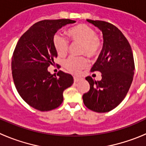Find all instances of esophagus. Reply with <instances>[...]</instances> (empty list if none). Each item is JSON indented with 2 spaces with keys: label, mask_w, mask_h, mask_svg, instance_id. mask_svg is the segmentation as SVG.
<instances>
[{
  "label": "esophagus",
  "mask_w": 146,
  "mask_h": 146,
  "mask_svg": "<svg viewBox=\"0 0 146 146\" xmlns=\"http://www.w3.org/2000/svg\"><path fill=\"white\" fill-rule=\"evenodd\" d=\"M80 80V77H74V82H78V81H79Z\"/></svg>",
  "instance_id": "obj_1"
}]
</instances>
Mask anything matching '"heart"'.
I'll list each match as a JSON object with an SVG mask.
<instances>
[{"label":"heart","mask_w":146,"mask_h":146,"mask_svg":"<svg viewBox=\"0 0 146 146\" xmlns=\"http://www.w3.org/2000/svg\"><path fill=\"white\" fill-rule=\"evenodd\" d=\"M68 33L72 42L82 44L81 55H88L91 58H95L101 53L103 46L102 40L91 26L82 23L70 28L68 31ZM52 43L58 55L64 56L68 52L69 41L61 33H57L54 35ZM88 65V59L84 56H69L63 62L64 68L73 74L79 73Z\"/></svg>","instance_id":"heart-1"}]
</instances>
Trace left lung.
Listing matches in <instances>:
<instances>
[{"label":"left lung","mask_w":146,"mask_h":146,"mask_svg":"<svg viewBox=\"0 0 146 146\" xmlns=\"http://www.w3.org/2000/svg\"><path fill=\"white\" fill-rule=\"evenodd\" d=\"M103 33L102 50L91 72H100L102 80L86 77L90 90L83 94L84 104L96 113H106L116 108L128 93L135 73V62L129 43L114 25L102 20H87Z\"/></svg>","instance_id":"8db88e82"}]
</instances>
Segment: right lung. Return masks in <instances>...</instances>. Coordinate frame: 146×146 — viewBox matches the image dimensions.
<instances>
[{
    "label": "right lung",
    "mask_w": 146,
    "mask_h": 146,
    "mask_svg": "<svg viewBox=\"0 0 146 146\" xmlns=\"http://www.w3.org/2000/svg\"><path fill=\"white\" fill-rule=\"evenodd\" d=\"M74 23L60 19L35 23L22 35L14 50L11 69L17 91L27 104L40 111L60 106L64 91L74 82L70 74L60 70L54 76L47 68L58 56L52 43L54 35L64 25Z\"/></svg>",
    "instance_id": "right-lung-1"
}]
</instances>
